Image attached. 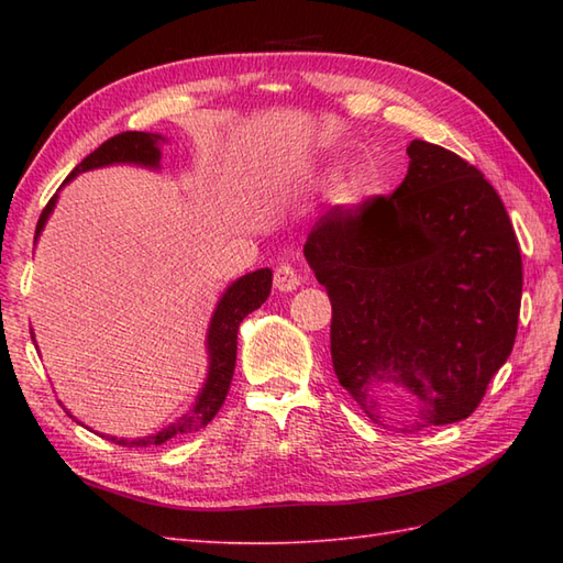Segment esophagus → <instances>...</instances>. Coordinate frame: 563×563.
Here are the masks:
<instances>
[{
  "instance_id": "34e87169",
  "label": "esophagus",
  "mask_w": 563,
  "mask_h": 563,
  "mask_svg": "<svg viewBox=\"0 0 563 563\" xmlns=\"http://www.w3.org/2000/svg\"><path fill=\"white\" fill-rule=\"evenodd\" d=\"M300 283H302L300 275H297V271L292 266H288V263H283V266H278L273 273V285H275V290H280V292H292L300 288Z\"/></svg>"
}]
</instances>
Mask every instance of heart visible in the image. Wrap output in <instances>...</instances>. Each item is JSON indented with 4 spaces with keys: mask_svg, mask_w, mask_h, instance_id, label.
<instances>
[{
    "mask_svg": "<svg viewBox=\"0 0 563 563\" xmlns=\"http://www.w3.org/2000/svg\"><path fill=\"white\" fill-rule=\"evenodd\" d=\"M329 198H331V206L341 212L361 210L365 202L373 198V181H369L367 174L353 169L333 181Z\"/></svg>",
    "mask_w": 563,
    "mask_h": 563,
    "instance_id": "obj_1",
    "label": "heart"
}]
</instances>
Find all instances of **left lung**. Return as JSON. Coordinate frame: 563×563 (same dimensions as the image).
<instances>
[{"instance_id":"1","label":"left lung","mask_w":563,"mask_h":563,"mask_svg":"<svg viewBox=\"0 0 563 563\" xmlns=\"http://www.w3.org/2000/svg\"><path fill=\"white\" fill-rule=\"evenodd\" d=\"M409 174L329 210L305 258L331 300V361L373 423L416 433L482 404L516 343L522 258L504 200L457 154L413 140Z\"/></svg>"}]
</instances>
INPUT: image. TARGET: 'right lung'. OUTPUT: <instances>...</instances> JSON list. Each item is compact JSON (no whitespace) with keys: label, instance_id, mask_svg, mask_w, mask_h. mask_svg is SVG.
<instances>
[{"label":"right lung","instance_id":"obj_1","mask_svg":"<svg viewBox=\"0 0 563 563\" xmlns=\"http://www.w3.org/2000/svg\"><path fill=\"white\" fill-rule=\"evenodd\" d=\"M162 140H164L162 135L137 133V130H128V133L106 140L101 147L93 150L89 157H84L75 169H71V174L65 178V184L71 181V178L81 172L99 169V166H109V164H140V166H150V169H157L162 159V150H159ZM55 202H57V194L47 200V206L41 212V220L35 224V242H38L43 227L55 208ZM271 285H273V271L258 268L234 280L220 297L218 309H214V314L210 319V329H208V355H210L208 379L198 394L194 409L178 418L176 423L159 430L157 435H147L137 440L106 435V440H111L115 445H123V448H150V445H162V442L172 440L176 435L194 433V430L208 426L214 418V413L220 411V406L224 404L227 391H230V385H232L239 324H242L246 314H251L254 309H258L268 300Z\"/></svg>","mask_w":563,"mask_h":563}]
</instances>
